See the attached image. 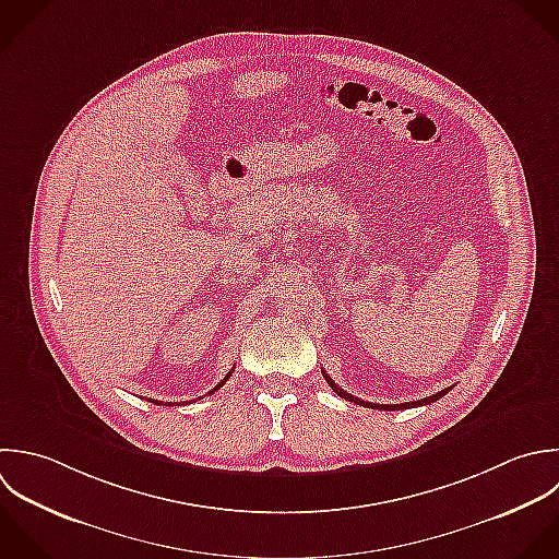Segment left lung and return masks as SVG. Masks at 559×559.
<instances>
[{"label":"left lung","mask_w":559,"mask_h":559,"mask_svg":"<svg viewBox=\"0 0 559 559\" xmlns=\"http://www.w3.org/2000/svg\"><path fill=\"white\" fill-rule=\"evenodd\" d=\"M324 374V379H326V383L333 388V392L337 394V396H342V399H346V401H350V403H355V405H364V407H372V409H385V412H396V409H409V407H420V405H429V403H436V401H440L444 394H449L451 392V388H447V390H442V392H438V394H433V396H427V399H423V401H414V403H403V405H377V403H368V401H361V399H357V396H353V394H348V392H344L326 372H322Z\"/></svg>","instance_id":"obj_1"}]
</instances>
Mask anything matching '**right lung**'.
<instances>
[{
  "label": "right lung",
  "mask_w": 559,
  "mask_h": 559,
  "mask_svg": "<svg viewBox=\"0 0 559 559\" xmlns=\"http://www.w3.org/2000/svg\"><path fill=\"white\" fill-rule=\"evenodd\" d=\"M230 374H233V370H230V372H228V374H226V377H224V381H222V383H219V385H215V388H213V390H211V392H209V394H213V392H215V390H219V388H222V385H224V383H226V381H228V377H230ZM152 403H156V405H160V401H152Z\"/></svg>",
  "instance_id": "1"
}]
</instances>
